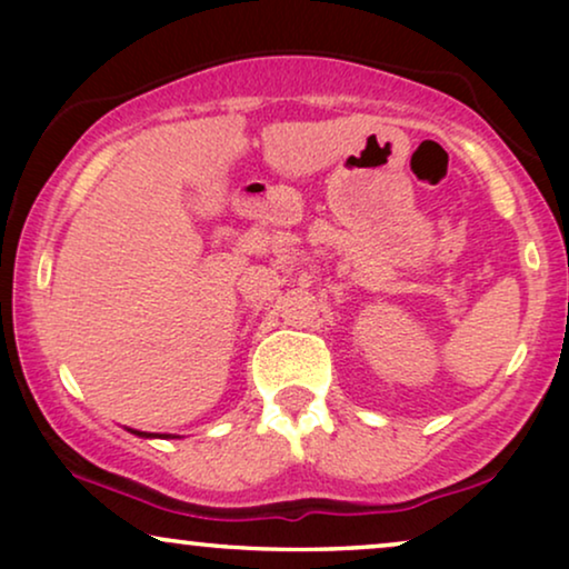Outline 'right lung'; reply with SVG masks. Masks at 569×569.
<instances>
[{"mask_svg":"<svg viewBox=\"0 0 569 569\" xmlns=\"http://www.w3.org/2000/svg\"><path fill=\"white\" fill-rule=\"evenodd\" d=\"M129 432H131V435H139V438H178V435H158V432H142V430H131V427H129Z\"/></svg>","mask_w":569,"mask_h":569,"instance_id":"right-lung-1","label":"right lung"}]
</instances>
